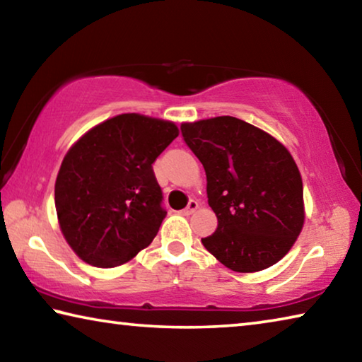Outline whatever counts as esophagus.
<instances>
[{
  "label": "esophagus",
  "instance_id": "34e87169",
  "mask_svg": "<svg viewBox=\"0 0 362 362\" xmlns=\"http://www.w3.org/2000/svg\"><path fill=\"white\" fill-rule=\"evenodd\" d=\"M198 207H199L198 201L189 199V201H188V206H187L183 211H180V214H183V216H189V214H193L196 209H198Z\"/></svg>",
  "mask_w": 362,
  "mask_h": 362
}]
</instances>
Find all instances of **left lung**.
<instances>
[{"instance_id": "left-lung-1", "label": "left lung", "mask_w": 362, "mask_h": 362, "mask_svg": "<svg viewBox=\"0 0 362 362\" xmlns=\"http://www.w3.org/2000/svg\"><path fill=\"white\" fill-rule=\"evenodd\" d=\"M180 131L206 170L207 201L218 220L203 246L233 272L279 262L305 220L302 177L291 153L233 116L183 122Z\"/></svg>"}]
</instances>
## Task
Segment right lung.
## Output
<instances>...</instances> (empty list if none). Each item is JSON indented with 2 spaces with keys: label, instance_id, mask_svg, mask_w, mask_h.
Listing matches in <instances>:
<instances>
[{
  "label": "right lung",
  "instance_id": "add662e5",
  "mask_svg": "<svg viewBox=\"0 0 362 362\" xmlns=\"http://www.w3.org/2000/svg\"><path fill=\"white\" fill-rule=\"evenodd\" d=\"M177 136L174 122L124 113L69 150L56 180V211L79 259L113 268L153 241L168 212L151 164Z\"/></svg>",
  "mask_w": 362,
  "mask_h": 362
}]
</instances>
